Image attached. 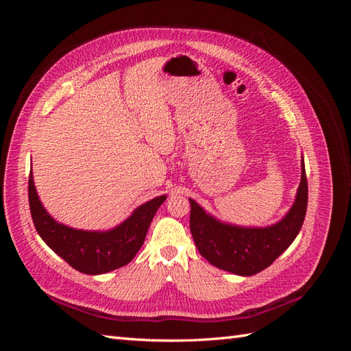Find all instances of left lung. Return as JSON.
<instances>
[{
	"label": "left lung",
	"instance_id": "8db88e82",
	"mask_svg": "<svg viewBox=\"0 0 351 351\" xmlns=\"http://www.w3.org/2000/svg\"><path fill=\"white\" fill-rule=\"evenodd\" d=\"M190 200V231L199 253L210 265L237 275H254L290 246L303 226L307 209V178L302 159V182L294 205L280 222L267 228L222 224Z\"/></svg>",
	"mask_w": 351,
	"mask_h": 351
}]
</instances>
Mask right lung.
<instances>
[{"instance_id":"obj_1","label":"right lung","mask_w":351,"mask_h":351,"mask_svg":"<svg viewBox=\"0 0 351 351\" xmlns=\"http://www.w3.org/2000/svg\"><path fill=\"white\" fill-rule=\"evenodd\" d=\"M29 206L38 234L58 256L76 271L99 275L121 268L139 252L147 228L167 196H159L137 208L130 218L110 231H83L58 224L42 206L29 176Z\"/></svg>"}]
</instances>
